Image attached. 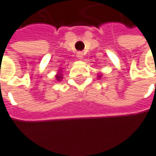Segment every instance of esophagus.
<instances>
[{
  "mask_svg": "<svg viewBox=\"0 0 156 156\" xmlns=\"http://www.w3.org/2000/svg\"><path fill=\"white\" fill-rule=\"evenodd\" d=\"M76 57L79 58V59H82V57H83V52L82 51H77L76 52Z\"/></svg>",
  "mask_w": 156,
  "mask_h": 156,
  "instance_id": "1",
  "label": "esophagus"
}]
</instances>
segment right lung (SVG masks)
Returning a JSON list of instances; mask_svg holds the SVG:
<instances>
[{
  "mask_svg": "<svg viewBox=\"0 0 156 156\" xmlns=\"http://www.w3.org/2000/svg\"><path fill=\"white\" fill-rule=\"evenodd\" d=\"M60 74H58L57 76H56V79H57V80H60L61 79H62V76H59Z\"/></svg>",
  "mask_w": 156,
  "mask_h": 156,
  "instance_id": "1",
  "label": "right lung"
}]
</instances>
